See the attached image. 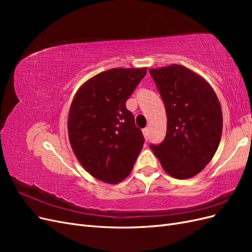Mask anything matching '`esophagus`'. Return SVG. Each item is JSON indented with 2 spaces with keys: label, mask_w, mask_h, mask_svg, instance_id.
<instances>
[{
  "label": "esophagus",
  "mask_w": 252,
  "mask_h": 252,
  "mask_svg": "<svg viewBox=\"0 0 252 252\" xmlns=\"http://www.w3.org/2000/svg\"><path fill=\"white\" fill-rule=\"evenodd\" d=\"M143 134L145 136V139L149 138V128H144L143 129Z\"/></svg>",
  "instance_id": "1"
}]
</instances>
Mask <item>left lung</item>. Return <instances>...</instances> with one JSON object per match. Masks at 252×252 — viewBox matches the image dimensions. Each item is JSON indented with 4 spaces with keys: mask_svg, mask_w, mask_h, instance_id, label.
<instances>
[{
    "mask_svg": "<svg viewBox=\"0 0 252 252\" xmlns=\"http://www.w3.org/2000/svg\"><path fill=\"white\" fill-rule=\"evenodd\" d=\"M167 114L162 143L149 147L175 179L191 178L215 156L222 136V109L215 91L200 75L181 65L149 70Z\"/></svg>",
    "mask_w": 252,
    "mask_h": 252,
    "instance_id": "8db88e82",
    "label": "left lung"
}]
</instances>
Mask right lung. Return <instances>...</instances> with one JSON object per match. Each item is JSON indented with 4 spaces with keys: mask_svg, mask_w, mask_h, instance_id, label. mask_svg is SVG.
<instances>
[{
    "mask_svg": "<svg viewBox=\"0 0 252 252\" xmlns=\"http://www.w3.org/2000/svg\"><path fill=\"white\" fill-rule=\"evenodd\" d=\"M147 68H113L87 81L74 95L68 135L79 162L95 179L117 184L130 173L143 148L128 100Z\"/></svg>",
    "mask_w": 252,
    "mask_h": 252,
    "instance_id": "obj_1",
    "label": "right lung"
}]
</instances>
